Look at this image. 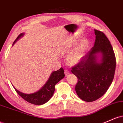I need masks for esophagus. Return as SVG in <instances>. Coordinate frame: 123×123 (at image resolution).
Masks as SVG:
<instances>
[{
	"label": "esophagus",
	"mask_w": 123,
	"mask_h": 123,
	"mask_svg": "<svg viewBox=\"0 0 123 123\" xmlns=\"http://www.w3.org/2000/svg\"><path fill=\"white\" fill-rule=\"evenodd\" d=\"M70 73L71 72H70V71H69L68 70H65V75L66 76H68L70 74Z\"/></svg>",
	"instance_id": "34e87169"
}]
</instances>
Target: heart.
I'll return each instance as SVG.
<instances>
[{
    "label": "heart",
    "instance_id": "1",
    "mask_svg": "<svg viewBox=\"0 0 123 123\" xmlns=\"http://www.w3.org/2000/svg\"><path fill=\"white\" fill-rule=\"evenodd\" d=\"M75 44V41L73 42V44ZM89 42L87 40H83L80 44L72 52H70L67 57V60L70 65H75L80 61V60L85 54Z\"/></svg>",
    "mask_w": 123,
    "mask_h": 123
}]
</instances>
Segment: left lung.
<instances>
[{"label":"left lung","instance_id":"8db88e82","mask_svg":"<svg viewBox=\"0 0 123 123\" xmlns=\"http://www.w3.org/2000/svg\"><path fill=\"white\" fill-rule=\"evenodd\" d=\"M94 46L71 72L78 78L75 90L79 98L87 102L102 96L111 85L116 65V56L110 41L102 31L94 29ZM102 54V62L98 63L96 54Z\"/></svg>","mask_w":123,"mask_h":123}]
</instances>
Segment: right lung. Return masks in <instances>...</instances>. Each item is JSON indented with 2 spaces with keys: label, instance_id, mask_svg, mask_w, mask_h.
Returning <instances> with one entry per match:
<instances>
[{
  "label": "right lung",
  "instance_id": "1",
  "mask_svg": "<svg viewBox=\"0 0 123 123\" xmlns=\"http://www.w3.org/2000/svg\"><path fill=\"white\" fill-rule=\"evenodd\" d=\"M23 33H21L18 35V37L13 43V45L17 41L18 38L23 36ZM64 71L62 68H61L58 71H54L51 74L49 79L44 85V86L41 89L34 93L25 94L18 91L14 87V88L18 95L27 102L35 105H41L47 103L51 99L55 91V85L59 80L64 78Z\"/></svg>",
  "mask_w": 123,
  "mask_h": 123
}]
</instances>
